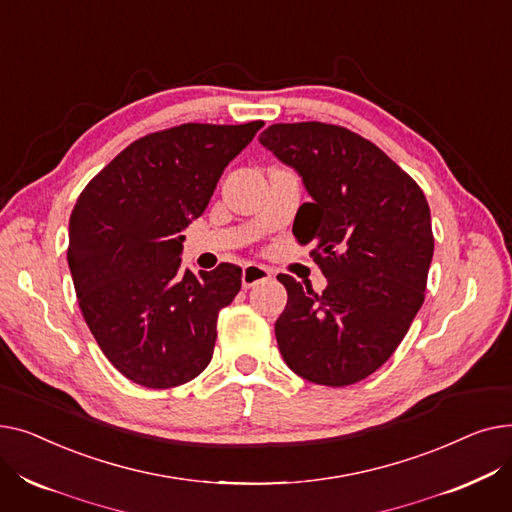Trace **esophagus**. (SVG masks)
<instances>
[{"label": "esophagus", "instance_id": "esophagus-1", "mask_svg": "<svg viewBox=\"0 0 512 512\" xmlns=\"http://www.w3.org/2000/svg\"><path fill=\"white\" fill-rule=\"evenodd\" d=\"M270 278H272V272L259 263H247L245 267H242V286L245 288H251V286H255L263 280H270Z\"/></svg>", "mask_w": 512, "mask_h": 512}]
</instances>
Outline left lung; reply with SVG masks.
<instances>
[{"mask_svg":"<svg viewBox=\"0 0 512 512\" xmlns=\"http://www.w3.org/2000/svg\"><path fill=\"white\" fill-rule=\"evenodd\" d=\"M259 141L303 176L313 201L292 234L313 247L328 278L317 294L278 276L288 292L276 321L280 353L313 384H357L392 357L423 305L434 255L427 199L380 147L344 126L272 124Z\"/></svg>","mask_w":512,"mask_h":512,"instance_id":"1","label":"left lung"}]
</instances>
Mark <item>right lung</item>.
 Returning <instances> with one entry per match:
<instances>
[{
    "label": "right lung",
    "instance_id": "obj_1",
    "mask_svg": "<svg viewBox=\"0 0 512 512\" xmlns=\"http://www.w3.org/2000/svg\"><path fill=\"white\" fill-rule=\"evenodd\" d=\"M261 126L188 122L145 134L80 193L68 232L74 290L103 355L130 382L166 390L209 365L242 270H182L180 232Z\"/></svg>",
    "mask_w": 512,
    "mask_h": 512
}]
</instances>
